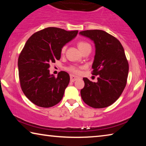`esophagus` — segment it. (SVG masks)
Wrapping results in <instances>:
<instances>
[{
    "label": "esophagus",
    "mask_w": 146,
    "mask_h": 146,
    "mask_svg": "<svg viewBox=\"0 0 146 146\" xmlns=\"http://www.w3.org/2000/svg\"><path fill=\"white\" fill-rule=\"evenodd\" d=\"M78 78H79L78 76H76L73 75H70V80L71 82H75V81H76V80H78Z\"/></svg>",
    "instance_id": "esophagus-1"
}]
</instances>
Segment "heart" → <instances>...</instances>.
Here are the masks:
<instances>
[{"mask_svg": "<svg viewBox=\"0 0 146 146\" xmlns=\"http://www.w3.org/2000/svg\"><path fill=\"white\" fill-rule=\"evenodd\" d=\"M78 47L79 49H80V51H82L83 49H84L85 48H91V46L90 44L86 42L85 41H80L78 42ZM66 46H63L62 48L61 49V53H64L66 51ZM68 70L69 71H71V72H73L74 73H76V74H78L80 73V68L76 67V66H71L70 67H69L68 68Z\"/></svg>", "mask_w": 146, "mask_h": 146, "instance_id": "b5f03b06", "label": "heart"}]
</instances>
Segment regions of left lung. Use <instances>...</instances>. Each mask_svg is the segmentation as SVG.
I'll return each instance as SVG.
<instances>
[{"instance_id":"obj_1","label":"left lung","mask_w":146,"mask_h":146,"mask_svg":"<svg viewBox=\"0 0 146 146\" xmlns=\"http://www.w3.org/2000/svg\"><path fill=\"white\" fill-rule=\"evenodd\" d=\"M80 35L92 40L95 55L92 75L98 76L97 82L83 78L84 87L81 97L93 108H104L113 104L126 86L129 64L120 41L111 35L100 29L86 30Z\"/></svg>"}]
</instances>
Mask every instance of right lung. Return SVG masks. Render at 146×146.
<instances>
[{
  "instance_id": "right-lung-1",
  "label": "right lung",
  "mask_w": 146,
  "mask_h": 146,
  "mask_svg": "<svg viewBox=\"0 0 146 146\" xmlns=\"http://www.w3.org/2000/svg\"><path fill=\"white\" fill-rule=\"evenodd\" d=\"M77 33V30L49 27L35 33L27 40L19 56V76L24 94L34 104L50 108L62 100L70 75L62 71L55 77L48 69L51 63L60 60L62 48Z\"/></svg>"
}]
</instances>
